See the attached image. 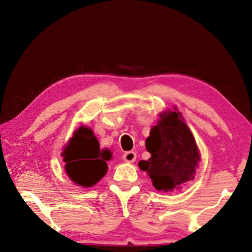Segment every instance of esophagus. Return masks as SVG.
Here are the masks:
<instances>
[{"instance_id":"34e87169","label":"esophagus","mask_w":252,"mask_h":252,"mask_svg":"<svg viewBox=\"0 0 252 252\" xmlns=\"http://www.w3.org/2000/svg\"><path fill=\"white\" fill-rule=\"evenodd\" d=\"M122 159L125 160L126 162H134L136 159V154L134 152H126L123 154Z\"/></svg>"}]
</instances>
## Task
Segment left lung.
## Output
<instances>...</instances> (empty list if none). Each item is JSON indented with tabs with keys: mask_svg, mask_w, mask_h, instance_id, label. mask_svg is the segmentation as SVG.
<instances>
[{
	"mask_svg": "<svg viewBox=\"0 0 252 252\" xmlns=\"http://www.w3.org/2000/svg\"><path fill=\"white\" fill-rule=\"evenodd\" d=\"M160 118L146 140L152 157L138 162V167L148 173L155 189L169 191L194 180L200 157L195 138L180 112L168 111Z\"/></svg>",
	"mask_w": 252,
	"mask_h": 252,
	"instance_id": "obj_1",
	"label": "left lung"
}]
</instances>
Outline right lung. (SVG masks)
<instances>
[{"label": "right lung", "instance_id": "1", "mask_svg": "<svg viewBox=\"0 0 252 252\" xmlns=\"http://www.w3.org/2000/svg\"><path fill=\"white\" fill-rule=\"evenodd\" d=\"M63 156L69 178L80 186L91 187L106 174L107 163L104 160H109L111 155L109 151L100 152L99 143L92 130L80 126L69 141Z\"/></svg>", "mask_w": 252, "mask_h": 252}]
</instances>
